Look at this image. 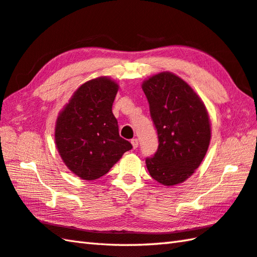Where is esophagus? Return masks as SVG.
<instances>
[{
    "instance_id": "obj_1",
    "label": "esophagus",
    "mask_w": 257,
    "mask_h": 257,
    "mask_svg": "<svg viewBox=\"0 0 257 257\" xmlns=\"http://www.w3.org/2000/svg\"><path fill=\"white\" fill-rule=\"evenodd\" d=\"M132 145H133L134 149H136V148L138 147V139H137V138L132 139Z\"/></svg>"
}]
</instances>
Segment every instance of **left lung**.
Masks as SVG:
<instances>
[{
	"mask_svg": "<svg viewBox=\"0 0 257 257\" xmlns=\"http://www.w3.org/2000/svg\"><path fill=\"white\" fill-rule=\"evenodd\" d=\"M158 136V148L146 158L154 180L164 185L182 183L201 164L208 151L210 122L206 106L182 78L160 73L143 84Z\"/></svg>",
	"mask_w": 257,
	"mask_h": 257,
	"instance_id": "left-lung-1",
	"label": "left lung"
}]
</instances>
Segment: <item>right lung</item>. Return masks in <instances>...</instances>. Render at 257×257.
I'll return each instance as SVG.
<instances>
[{
  "label": "right lung",
  "instance_id": "add662e5",
  "mask_svg": "<svg viewBox=\"0 0 257 257\" xmlns=\"http://www.w3.org/2000/svg\"><path fill=\"white\" fill-rule=\"evenodd\" d=\"M116 92L118 84L106 77L84 83L57 119L55 141L59 155L83 180L103 176L133 148L120 137L112 113Z\"/></svg>",
  "mask_w": 257,
  "mask_h": 257
}]
</instances>
